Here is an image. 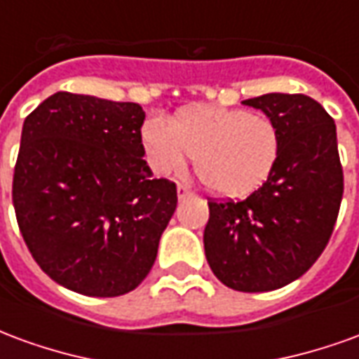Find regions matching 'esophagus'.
<instances>
[{"mask_svg": "<svg viewBox=\"0 0 359 359\" xmlns=\"http://www.w3.org/2000/svg\"><path fill=\"white\" fill-rule=\"evenodd\" d=\"M177 194H179V200H184V198H188V196L192 194V190L188 187H184V184H179V188H177Z\"/></svg>", "mask_w": 359, "mask_h": 359, "instance_id": "obj_1", "label": "esophagus"}]
</instances>
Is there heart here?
I'll list each match as a JSON object with an SVG mask.
<instances>
[{
  "label": "heart",
  "mask_w": 359,
  "mask_h": 359,
  "mask_svg": "<svg viewBox=\"0 0 359 359\" xmlns=\"http://www.w3.org/2000/svg\"><path fill=\"white\" fill-rule=\"evenodd\" d=\"M142 144L159 175L182 171L194 159L198 179L211 192L241 198L271 179L280 157V133L265 115L219 105H190L172 117H149Z\"/></svg>",
  "instance_id": "1"
}]
</instances>
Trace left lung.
I'll return each mask as SVG.
<instances>
[{
  "label": "left lung",
  "mask_w": 359,
  "mask_h": 359,
  "mask_svg": "<svg viewBox=\"0 0 359 359\" xmlns=\"http://www.w3.org/2000/svg\"><path fill=\"white\" fill-rule=\"evenodd\" d=\"M280 133V157L264 187L244 200H208L203 248L213 275L233 290L267 292L316 264L339 217L344 175L337 126L304 94L246 100Z\"/></svg>",
  "instance_id": "8db88e82"
}]
</instances>
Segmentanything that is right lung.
I'll return each instance as SVG.
<instances>
[{
    "label": "right lung",
    "instance_id": "obj_1",
    "mask_svg": "<svg viewBox=\"0 0 359 359\" xmlns=\"http://www.w3.org/2000/svg\"><path fill=\"white\" fill-rule=\"evenodd\" d=\"M138 103L57 92L22 125L13 175L20 234L40 269L84 296H121L148 277L177 208L154 179Z\"/></svg>",
    "mask_w": 359,
    "mask_h": 359
}]
</instances>
